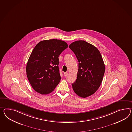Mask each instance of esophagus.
<instances>
[{"label":"esophagus","instance_id":"esophagus-1","mask_svg":"<svg viewBox=\"0 0 132 132\" xmlns=\"http://www.w3.org/2000/svg\"><path fill=\"white\" fill-rule=\"evenodd\" d=\"M68 75V72H64V77H67Z\"/></svg>","mask_w":132,"mask_h":132}]
</instances>
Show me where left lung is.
Listing matches in <instances>:
<instances>
[{"instance_id": "8db88e82", "label": "left lung", "mask_w": 132, "mask_h": 132, "mask_svg": "<svg viewBox=\"0 0 132 132\" xmlns=\"http://www.w3.org/2000/svg\"><path fill=\"white\" fill-rule=\"evenodd\" d=\"M78 61L77 78L72 84L73 90L85 98L95 93L102 83L105 65L98 49L85 41H75L69 46Z\"/></svg>"}]
</instances>
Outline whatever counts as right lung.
<instances>
[{
    "instance_id": "add662e5",
    "label": "right lung",
    "mask_w": 132,
    "mask_h": 132,
    "mask_svg": "<svg viewBox=\"0 0 132 132\" xmlns=\"http://www.w3.org/2000/svg\"><path fill=\"white\" fill-rule=\"evenodd\" d=\"M65 42L51 39L40 42L32 51L27 62V78L34 90L49 94L61 80L58 67L59 55L67 48Z\"/></svg>"
}]
</instances>
